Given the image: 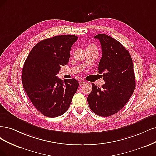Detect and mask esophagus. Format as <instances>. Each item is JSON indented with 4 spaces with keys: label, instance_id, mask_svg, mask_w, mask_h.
<instances>
[{
    "label": "esophagus",
    "instance_id": "34e87169",
    "mask_svg": "<svg viewBox=\"0 0 156 156\" xmlns=\"http://www.w3.org/2000/svg\"><path fill=\"white\" fill-rule=\"evenodd\" d=\"M85 83H87V82H84V81H80V82L79 83L80 85H84Z\"/></svg>",
    "mask_w": 156,
    "mask_h": 156
}]
</instances>
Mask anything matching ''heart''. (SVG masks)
I'll use <instances>...</instances> for the list:
<instances>
[{
  "label": "heart",
  "mask_w": 156,
  "mask_h": 156,
  "mask_svg": "<svg viewBox=\"0 0 156 156\" xmlns=\"http://www.w3.org/2000/svg\"><path fill=\"white\" fill-rule=\"evenodd\" d=\"M89 46H94V45H93V44H91V45H89Z\"/></svg>",
  "instance_id": "obj_1"
}]
</instances>
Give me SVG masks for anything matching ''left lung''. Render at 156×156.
<instances>
[{"label": "left lung", "mask_w": 156, "mask_h": 156, "mask_svg": "<svg viewBox=\"0 0 156 156\" xmlns=\"http://www.w3.org/2000/svg\"><path fill=\"white\" fill-rule=\"evenodd\" d=\"M101 44L102 56L98 71L103 74L105 83L99 88L92 83L87 102L95 114L109 117L126 105L134 91L135 78L129 52L116 39L106 34L94 36Z\"/></svg>", "instance_id": "obj_1"}]
</instances>
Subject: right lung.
<instances>
[{"label": "right lung", "mask_w": 156, "mask_h": 156, "mask_svg": "<svg viewBox=\"0 0 156 156\" xmlns=\"http://www.w3.org/2000/svg\"><path fill=\"white\" fill-rule=\"evenodd\" d=\"M78 37L56 36L42 40L32 49L22 74L23 87L34 106L43 115L56 117L67 111L78 87L76 79L58 78L62 65H67Z\"/></svg>", "instance_id": "add662e5"}]
</instances>
